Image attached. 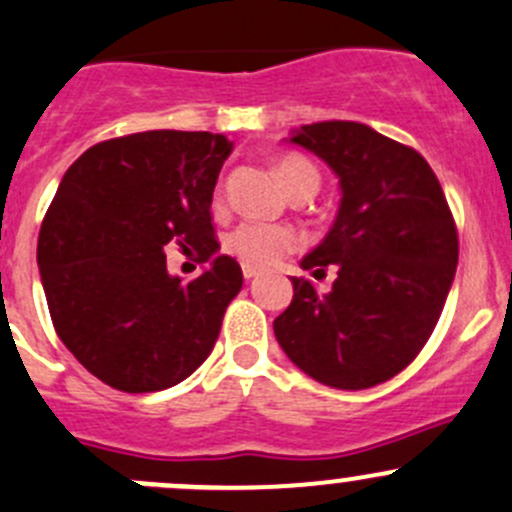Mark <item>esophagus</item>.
Returning <instances> with one entry per match:
<instances>
[{"mask_svg":"<svg viewBox=\"0 0 512 512\" xmlns=\"http://www.w3.org/2000/svg\"><path fill=\"white\" fill-rule=\"evenodd\" d=\"M242 275H245V280H255V277L260 275V270H257V267H250V265H242Z\"/></svg>","mask_w":512,"mask_h":512,"instance_id":"34e87169","label":"esophagus"}]
</instances>
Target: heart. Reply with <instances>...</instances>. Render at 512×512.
<instances>
[{
    "label": "heart",
    "instance_id": "b5f03b06",
    "mask_svg": "<svg viewBox=\"0 0 512 512\" xmlns=\"http://www.w3.org/2000/svg\"><path fill=\"white\" fill-rule=\"evenodd\" d=\"M277 180L285 190L295 187L302 180L320 182V175L310 160L300 155H285L275 165ZM302 245V237L295 227L277 225V222H242L227 235L225 250L232 257L250 267H270L282 257L295 252Z\"/></svg>",
    "mask_w": 512,
    "mask_h": 512
}]
</instances>
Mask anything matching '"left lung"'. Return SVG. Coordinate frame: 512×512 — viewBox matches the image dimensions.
I'll use <instances>...</instances> for the list:
<instances>
[{"label":"left lung","instance_id":"1","mask_svg":"<svg viewBox=\"0 0 512 512\" xmlns=\"http://www.w3.org/2000/svg\"><path fill=\"white\" fill-rule=\"evenodd\" d=\"M290 142L340 177V210L325 240L300 262L330 292L292 277L290 307L275 320L285 355L312 380L365 390L410 365L440 320L455 267L458 230L425 157L360 122H315Z\"/></svg>","mask_w":512,"mask_h":512}]
</instances>
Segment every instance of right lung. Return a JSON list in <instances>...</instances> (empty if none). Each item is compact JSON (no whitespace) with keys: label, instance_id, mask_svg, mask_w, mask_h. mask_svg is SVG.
Wrapping results in <instances>:
<instances>
[{"label":"right lung","instance_id":"1","mask_svg":"<svg viewBox=\"0 0 512 512\" xmlns=\"http://www.w3.org/2000/svg\"><path fill=\"white\" fill-rule=\"evenodd\" d=\"M230 152L225 135L152 130L99 142L64 172L39 230V275L59 340L109 388H172L215 347L242 290L210 215ZM170 241L211 267L192 283L170 276Z\"/></svg>","mask_w":512,"mask_h":512}]
</instances>
